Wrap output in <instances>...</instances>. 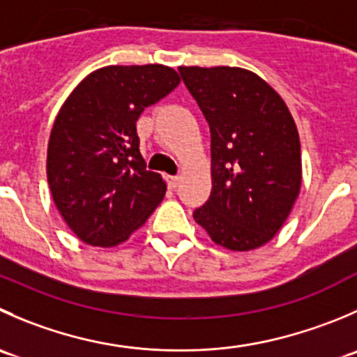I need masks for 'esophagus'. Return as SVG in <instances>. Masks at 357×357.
<instances>
[{
    "label": "esophagus",
    "mask_w": 357,
    "mask_h": 357,
    "mask_svg": "<svg viewBox=\"0 0 357 357\" xmlns=\"http://www.w3.org/2000/svg\"><path fill=\"white\" fill-rule=\"evenodd\" d=\"M179 181H181V178H179V176H167V185L171 190L178 188Z\"/></svg>",
    "instance_id": "34e87169"
}]
</instances>
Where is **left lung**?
<instances>
[{"instance_id":"obj_1","label":"left lung","mask_w":357,"mask_h":357,"mask_svg":"<svg viewBox=\"0 0 357 357\" xmlns=\"http://www.w3.org/2000/svg\"><path fill=\"white\" fill-rule=\"evenodd\" d=\"M211 129L209 200L193 218L211 241L251 251L272 241L302 186L295 120L256 73L230 66H179Z\"/></svg>"}]
</instances>
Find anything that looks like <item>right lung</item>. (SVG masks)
<instances>
[{"label":"right lung","instance_id":"obj_1","mask_svg":"<svg viewBox=\"0 0 357 357\" xmlns=\"http://www.w3.org/2000/svg\"><path fill=\"white\" fill-rule=\"evenodd\" d=\"M179 82L169 66H106L85 76L59 109L48 139V186L85 244H122L164 199L167 186L146 169L136 122Z\"/></svg>","mask_w":357,"mask_h":357}]
</instances>
